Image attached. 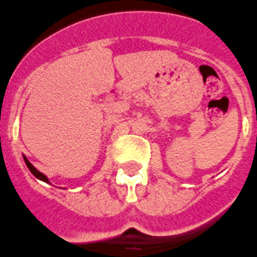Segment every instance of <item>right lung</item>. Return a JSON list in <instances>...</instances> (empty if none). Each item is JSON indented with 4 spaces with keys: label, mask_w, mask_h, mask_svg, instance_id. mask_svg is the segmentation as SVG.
Listing matches in <instances>:
<instances>
[{
    "label": "right lung",
    "mask_w": 257,
    "mask_h": 257,
    "mask_svg": "<svg viewBox=\"0 0 257 257\" xmlns=\"http://www.w3.org/2000/svg\"><path fill=\"white\" fill-rule=\"evenodd\" d=\"M24 161H25V164H27L28 169L31 170V173L34 175V177L38 178L39 180H43V182H46V183H50V180H48V178L46 177L45 174H42V173H41V172H38V170H37V169L34 168V166L32 165L31 163H29V161H28V159L25 156H24Z\"/></svg>",
    "instance_id": "right-lung-1"
}]
</instances>
